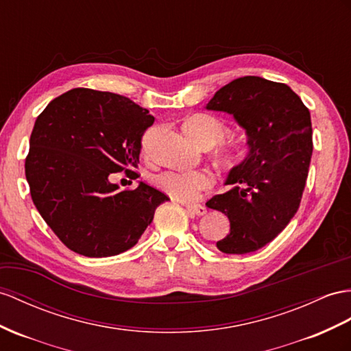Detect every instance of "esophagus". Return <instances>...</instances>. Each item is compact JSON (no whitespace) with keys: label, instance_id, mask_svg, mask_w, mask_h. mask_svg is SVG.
Instances as JSON below:
<instances>
[{"label":"esophagus","instance_id":"34e87169","mask_svg":"<svg viewBox=\"0 0 351 351\" xmlns=\"http://www.w3.org/2000/svg\"><path fill=\"white\" fill-rule=\"evenodd\" d=\"M185 208L190 212H193L194 215H199V217H203V215L208 212V209L202 204H185Z\"/></svg>","mask_w":351,"mask_h":351}]
</instances>
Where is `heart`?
Listing matches in <instances>:
<instances>
[{
  "instance_id": "b5f03b06",
  "label": "heart",
  "mask_w": 351,
  "mask_h": 351,
  "mask_svg": "<svg viewBox=\"0 0 351 351\" xmlns=\"http://www.w3.org/2000/svg\"><path fill=\"white\" fill-rule=\"evenodd\" d=\"M185 132L202 145H213L223 139L228 129L219 119L208 114L191 117L185 123ZM243 154V145L237 141H230L222 147V156L227 160H237ZM156 184L176 200L193 202L200 197L203 190L213 185V176L206 170L190 172H165L156 176Z\"/></svg>"
}]
</instances>
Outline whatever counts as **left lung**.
<instances>
[{
    "label": "left lung",
    "mask_w": 351,
    "mask_h": 351,
    "mask_svg": "<svg viewBox=\"0 0 351 351\" xmlns=\"http://www.w3.org/2000/svg\"><path fill=\"white\" fill-rule=\"evenodd\" d=\"M206 108L234 117L249 147L230 170L231 190L206 203L230 219V232L217 246L223 254L255 252L280 234L300 208L313 152L310 111L289 86L255 75L232 80Z\"/></svg>",
    "instance_id": "obj_1"
}]
</instances>
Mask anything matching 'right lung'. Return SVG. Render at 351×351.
I'll use <instances>...</instances> for the list:
<instances>
[{"mask_svg":"<svg viewBox=\"0 0 351 351\" xmlns=\"http://www.w3.org/2000/svg\"><path fill=\"white\" fill-rule=\"evenodd\" d=\"M152 123L149 111L129 97L92 88L69 90L37 117L26 181L43 219L75 254L125 252L169 200L145 182L124 191L111 182L112 173H132L138 166L142 136Z\"/></svg>","mask_w":351,"mask_h":351,"instance_id":"obj_1","label":"right lung"}]
</instances>
